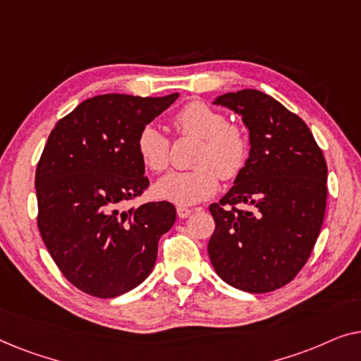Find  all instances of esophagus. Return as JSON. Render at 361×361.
<instances>
[{
    "label": "esophagus",
    "instance_id": "34e87169",
    "mask_svg": "<svg viewBox=\"0 0 361 361\" xmlns=\"http://www.w3.org/2000/svg\"><path fill=\"white\" fill-rule=\"evenodd\" d=\"M190 214L192 210L185 209V207H177V216H179V219H187V216H190Z\"/></svg>",
    "mask_w": 361,
    "mask_h": 361
}]
</instances>
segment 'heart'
<instances>
[{
	"label": "heart",
	"instance_id": "heart-1",
	"mask_svg": "<svg viewBox=\"0 0 361 361\" xmlns=\"http://www.w3.org/2000/svg\"><path fill=\"white\" fill-rule=\"evenodd\" d=\"M180 135L199 140L194 166L187 172H169L152 185L159 200L176 205H194L210 199L219 189V176L230 180L243 171L248 161V137L241 128L226 123L224 113L204 102H190L174 116ZM136 152L141 164L151 172H161L169 162V141L154 125H145L137 133Z\"/></svg>",
	"mask_w": 361,
	"mask_h": 361
}]
</instances>
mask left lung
<instances>
[{"label": "left lung", "instance_id": "1", "mask_svg": "<svg viewBox=\"0 0 361 361\" xmlns=\"http://www.w3.org/2000/svg\"><path fill=\"white\" fill-rule=\"evenodd\" d=\"M214 105L241 116L250 157L233 187L209 207L212 266L236 289L271 293L290 283L312 253L327 204V164L309 126L273 97L245 88Z\"/></svg>", "mask_w": 361, "mask_h": 361}]
</instances>
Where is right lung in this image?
<instances>
[{
    "instance_id": "right-lung-1",
    "label": "right lung",
    "mask_w": 361,
    "mask_h": 361,
    "mask_svg": "<svg viewBox=\"0 0 361 361\" xmlns=\"http://www.w3.org/2000/svg\"><path fill=\"white\" fill-rule=\"evenodd\" d=\"M177 97L97 95L49 135L36 169L37 226L59 269L83 293L116 298L154 268L159 238L176 221L174 205H121L149 185L137 133Z\"/></svg>"
}]
</instances>
